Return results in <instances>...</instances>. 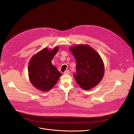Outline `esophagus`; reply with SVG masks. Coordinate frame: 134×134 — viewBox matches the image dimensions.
Returning a JSON list of instances; mask_svg holds the SVG:
<instances>
[{
    "label": "esophagus",
    "instance_id": "esophagus-1",
    "mask_svg": "<svg viewBox=\"0 0 134 134\" xmlns=\"http://www.w3.org/2000/svg\"><path fill=\"white\" fill-rule=\"evenodd\" d=\"M69 71H68V70H67V71H65V72L63 74H64L65 75H68V74H69Z\"/></svg>",
    "mask_w": 134,
    "mask_h": 134
}]
</instances>
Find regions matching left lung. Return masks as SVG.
<instances>
[{"instance_id": "1", "label": "left lung", "mask_w": 134, "mask_h": 134, "mask_svg": "<svg viewBox=\"0 0 134 134\" xmlns=\"http://www.w3.org/2000/svg\"><path fill=\"white\" fill-rule=\"evenodd\" d=\"M76 60V71L73 76L83 90L94 87L102 80L104 67L103 60L94 50L87 45L79 44L70 48Z\"/></svg>"}]
</instances>
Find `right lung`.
<instances>
[{"label":"right lung","mask_w":134,"mask_h":134,"mask_svg":"<svg viewBox=\"0 0 134 134\" xmlns=\"http://www.w3.org/2000/svg\"><path fill=\"white\" fill-rule=\"evenodd\" d=\"M58 51V47L49 51L47 48L35 55L28 66V73L31 83L44 92L51 90L62 74L52 63V60Z\"/></svg>","instance_id":"1"}]
</instances>
